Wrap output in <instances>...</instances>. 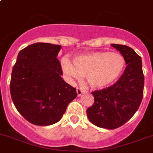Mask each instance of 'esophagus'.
<instances>
[{
  "label": "esophagus",
  "instance_id": "34e87169",
  "mask_svg": "<svg viewBox=\"0 0 153 153\" xmlns=\"http://www.w3.org/2000/svg\"><path fill=\"white\" fill-rule=\"evenodd\" d=\"M83 92H84V91L82 90L81 88H76V93H77L78 96H80V95L83 94Z\"/></svg>",
  "mask_w": 153,
  "mask_h": 153
}]
</instances>
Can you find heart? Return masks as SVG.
Segmentation results:
<instances>
[{
  "mask_svg": "<svg viewBox=\"0 0 153 153\" xmlns=\"http://www.w3.org/2000/svg\"><path fill=\"white\" fill-rule=\"evenodd\" d=\"M63 72L69 79H79L85 76L93 88H104L117 81L125 67V59L119 53L94 51L74 58V64L67 58L62 60Z\"/></svg>",
  "mask_w": 153,
  "mask_h": 153,
  "instance_id": "b5f03b06",
  "label": "heart"
}]
</instances>
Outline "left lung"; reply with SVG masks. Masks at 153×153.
<instances>
[{"instance_id":"8db88e82","label":"left lung","mask_w":153,"mask_h":153,"mask_svg":"<svg viewBox=\"0 0 153 153\" xmlns=\"http://www.w3.org/2000/svg\"><path fill=\"white\" fill-rule=\"evenodd\" d=\"M120 52L126 62L123 74L110 87L91 92L93 105L87 109L89 120L97 127L116 129L129 120L143 98L144 74L142 59L126 45H111Z\"/></svg>"}]
</instances>
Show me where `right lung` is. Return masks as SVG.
Returning a JSON list of instances; mask_svg holds the SVG:
<instances>
[{
	"label": "right lung",
	"mask_w": 153,
	"mask_h": 153,
	"mask_svg": "<svg viewBox=\"0 0 153 153\" xmlns=\"http://www.w3.org/2000/svg\"><path fill=\"white\" fill-rule=\"evenodd\" d=\"M61 48V45L49 43L29 45L19 51L12 69V102L19 113L34 125L57 123L77 96L76 88L61 76V63L56 58Z\"/></svg>",
	"instance_id": "obj_1"
}]
</instances>
